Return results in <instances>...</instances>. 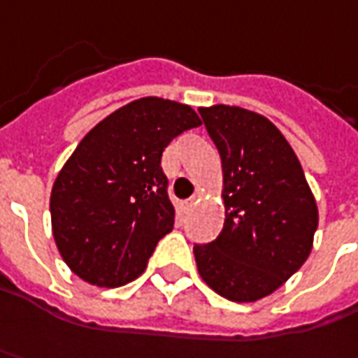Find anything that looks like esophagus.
I'll use <instances>...</instances> for the list:
<instances>
[{
  "label": "esophagus",
  "mask_w": 358,
  "mask_h": 358,
  "mask_svg": "<svg viewBox=\"0 0 358 358\" xmlns=\"http://www.w3.org/2000/svg\"><path fill=\"white\" fill-rule=\"evenodd\" d=\"M194 198H188V200H184V202H182V210H184V212H190L192 208H194Z\"/></svg>",
  "instance_id": "34e87169"
}]
</instances>
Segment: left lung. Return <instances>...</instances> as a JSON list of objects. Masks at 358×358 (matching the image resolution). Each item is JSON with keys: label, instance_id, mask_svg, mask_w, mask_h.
Returning a JSON list of instances; mask_svg holds the SVG:
<instances>
[{"label": "left lung", "instance_id": "left-lung-1", "mask_svg": "<svg viewBox=\"0 0 358 358\" xmlns=\"http://www.w3.org/2000/svg\"><path fill=\"white\" fill-rule=\"evenodd\" d=\"M224 172L226 220L196 243L202 279L229 301H257L305 264L319 212L297 156L267 118L240 106L200 108Z\"/></svg>", "mask_w": 358, "mask_h": 358}]
</instances>
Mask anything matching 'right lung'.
Returning a JSON list of instances; mask_svg holds the SVG:
<instances>
[{"label":"right lung","mask_w":358,"mask_h":358,"mask_svg":"<svg viewBox=\"0 0 358 358\" xmlns=\"http://www.w3.org/2000/svg\"><path fill=\"white\" fill-rule=\"evenodd\" d=\"M200 124L188 105L144 96L87 132L51 190L55 243L75 275L118 287L146 269L174 226L162 152Z\"/></svg>","instance_id":"1"}]
</instances>
